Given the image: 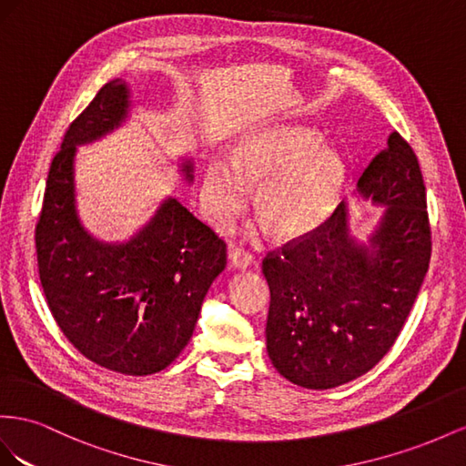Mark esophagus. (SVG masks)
I'll use <instances>...</instances> for the list:
<instances>
[{"label":"esophagus","mask_w":466,"mask_h":466,"mask_svg":"<svg viewBox=\"0 0 466 466\" xmlns=\"http://www.w3.org/2000/svg\"><path fill=\"white\" fill-rule=\"evenodd\" d=\"M228 261L234 269H246L251 265V261H254V258H251L249 251L246 249H230L228 251Z\"/></svg>","instance_id":"34e87169"}]
</instances>
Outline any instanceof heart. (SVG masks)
Instances as JSON below:
<instances>
[{"label": "heart", "instance_id": "1", "mask_svg": "<svg viewBox=\"0 0 466 466\" xmlns=\"http://www.w3.org/2000/svg\"><path fill=\"white\" fill-rule=\"evenodd\" d=\"M345 179L341 156L307 127H277L244 140L232 162L212 157L205 167L201 203L210 222L232 228L249 203L279 238L316 230L334 210Z\"/></svg>", "mask_w": 466, "mask_h": 466}]
</instances>
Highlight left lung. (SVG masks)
I'll return each instance as SVG.
<instances>
[{
    "instance_id": "left-lung-1",
    "label": "left lung",
    "mask_w": 466,
    "mask_h": 466,
    "mask_svg": "<svg viewBox=\"0 0 466 466\" xmlns=\"http://www.w3.org/2000/svg\"><path fill=\"white\" fill-rule=\"evenodd\" d=\"M361 197L387 207L369 244L350 234L339 203L310 234L263 259L271 290L268 353L287 380L326 390L365 375L389 353L430 268L425 185L411 146L390 132L359 177Z\"/></svg>"
}]
</instances>
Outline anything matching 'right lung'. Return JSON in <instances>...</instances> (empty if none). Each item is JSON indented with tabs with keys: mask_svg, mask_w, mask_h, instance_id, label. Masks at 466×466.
<instances>
[{
	"mask_svg": "<svg viewBox=\"0 0 466 466\" xmlns=\"http://www.w3.org/2000/svg\"><path fill=\"white\" fill-rule=\"evenodd\" d=\"M128 97L125 79H113L66 130L48 171L35 244L62 334L99 367L142 377L166 369L191 339L207 290L226 268V244L171 197L128 242L105 244L86 232L76 210V146L121 127ZM181 171L193 179L189 159Z\"/></svg>",
	"mask_w": 466,
	"mask_h": 466,
	"instance_id": "obj_1",
	"label": "right lung"
}]
</instances>
